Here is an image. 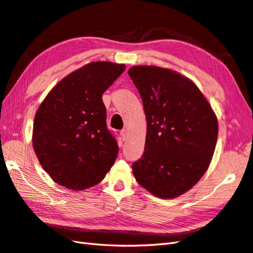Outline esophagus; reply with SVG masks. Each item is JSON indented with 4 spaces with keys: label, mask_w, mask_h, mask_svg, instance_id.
Masks as SVG:
<instances>
[{
    "label": "esophagus",
    "mask_w": 253,
    "mask_h": 253,
    "mask_svg": "<svg viewBox=\"0 0 253 253\" xmlns=\"http://www.w3.org/2000/svg\"><path fill=\"white\" fill-rule=\"evenodd\" d=\"M127 134H128L127 129H122V130H121V135H122V139L123 140H125L127 138Z\"/></svg>",
    "instance_id": "34e87169"
}]
</instances>
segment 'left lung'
Instances as JSON below:
<instances>
[{
	"mask_svg": "<svg viewBox=\"0 0 253 253\" xmlns=\"http://www.w3.org/2000/svg\"><path fill=\"white\" fill-rule=\"evenodd\" d=\"M128 74L147 123L144 153L132 165L133 175L155 197L182 196L209 169L218 137L216 114L196 84L175 70L133 66Z\"/></svg>",
	"mask_w": 253,
	"mask_h": 253,
	"instance_id": "1",
	"label": "left lung"
}]
</instances>
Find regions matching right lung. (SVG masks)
I'll return each instance as SVG.
<instances>
[{
    "label": "right lung",
    "mask_w": 253,
    "mask_h": 253,
    "mask_svg": "<svg viewBox=\"0 0 253 253\" xmlns=\"http://www.w3.org/2000/svg\"><path fill=\"white\" fill-rule=\"evenodd\" d=\"M124 64L92 62L56 84L37 109L33 147L56 184L83 190L100 183L119 146L108 130L102 94L123 74Z\"/></svg>",
    "instance_id": "1"
}]
</instances>
